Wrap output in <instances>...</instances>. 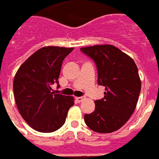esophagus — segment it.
Instances as JSON below:
<instances>
[{
    "label": "esophagus",
    "mask_w": 159,
    "mask_h": 159,
    "mask_svg": "<svg viewBox=\"0 0 159 159\" xmlns=\"http://www.w3.org/2000/svg\"><path fill=\"white\" fill-rule=\"evenodd\" d=\"M83 99H84V98H83V97H76V102H78V103H81L82 101H83Z\"/></svg>",
    "instance_id": "1"
}]
</instances>
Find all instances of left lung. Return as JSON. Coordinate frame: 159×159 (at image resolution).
Here are the masks:
<instances>
[{"instance_id":"left-lung-1","label":"left lung","mask_w":159,"mask_h":159,"mask_svg":"<svg viewBox=\"0 0 159 159\" xmlns=\"http://www.w3.org/2000/svg\"><path fill=\"white\" fill-rule=\"evenodd\" d=\"M81 51L93 60L98 83L105 87L104 97L94 102V111L84 116L86 125L98 133L116 131L136 109L142 86L137 66L132 58L111 44L83 47Z\"/></svg>"}]
</instances>
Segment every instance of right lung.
<instances>
[{
	"label": "right lung",
	"instance_id": "obj_1",
	"mask_svg": "<svg viewBox=\"0 0 159 159\" xmlns=\"http://www.w3.org/2000/svg\"><path fill=\"white\" fill-rule=\"evenodd\" d=\"M73 48L45 46L21 65L13 80L15 102L20 115L34 130L49 133L61 127L74 105L71 96L56 94L50 86L58 83L62 62Z\"/></svg>",
	"mask_w": 159,
	"mask_h": 159
}]
</instances>
